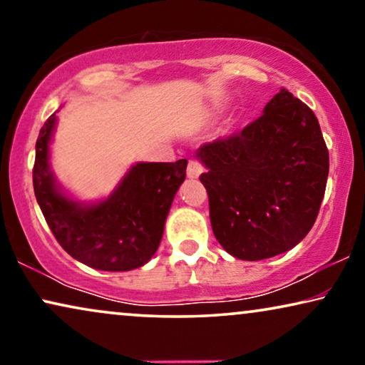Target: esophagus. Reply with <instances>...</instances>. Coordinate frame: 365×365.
I'll use <instances>...</instances> for the list:
<instances>
[{
    "instance_id": "34e87169",
    "label": "esophagus",
    "mask_w": 365,
    "mask_h": 365,
    "mask_svg": "<svg viewBox=\"0 0 365 365\" xmlns=\"http://www.w3.org/2000/svg\"><path fill=\"white\" fill-rule=\"evenodd\" d=\"M202 171H204V168H202L201 163L196 161V159H191V161H189L187 171H186L187 173V178L197 179L202 174Z\"/></svg>"
}]
</instances>
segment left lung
<instances>
[{
  "label": "left lung",
  "instance_id": "8db88e82",
  "mask_svg": "<svg viewBox=\"0 0 365 365\" xmlns=\"http://www.w3.org/2000/svg\"><path fill=\"white\" fill-rule=\"evenodd\" d=\"M209 217L219 244L242 261L297 246L316 222L329 151L309 106L281 89L241 133L202 144Z\"/></svg>",
  "mask_w": 365,
  "mask_h": 365
}]
</instances>
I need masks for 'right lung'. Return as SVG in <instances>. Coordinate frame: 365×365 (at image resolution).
I'll return each instance as SVG.
<instances>
[{
  "instance_id": "1",
  "label": "right lung",
  "mask_w": 365,
  "mask_h": 365,
  "mask_svg": "<svg viewBox=\"0 0 365 365\" xmlns=\"http://www.w3.org/2000/svg\"><path fill=\"white\" fill-rule=\"evenodd\" d=\"M56 113L39 131L34 196L49 229L69 256L98 271L141 267L156 254L173 199L186 179V159L136 163L108 197L83 202L64 191L49 161Z\"/></svg>"
}]
</instances>
